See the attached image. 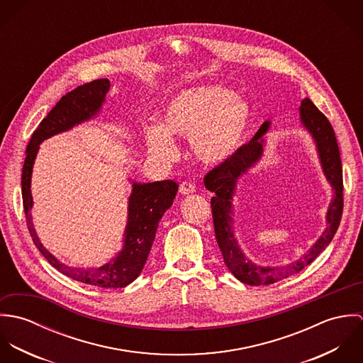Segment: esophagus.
Segmentation results:
<instances>
[{
	"instance_id": "obj_1",
	"label": "esophagus",
	"mask_w": 363,
	"mask_h": 363,
	"mask_svg": "<svg viewBox=\"0 0 363 363\" xmlns=\"http://www.w3.org/2000/svg\"><path fill=\"white\" fill-rule=\"evenodd\" d=\"M179 191H180L182 194H184V196L193 194V193L196 191V186H194L191 182H182Z\"/></svg>"
}]
</instances>
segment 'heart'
<instances>
[{"label": "heart", "instance_id": "b5f03b06", "mask_svg": "<svg viewBox=\"0 0 363 363\" xmlns=\"http://www.w3.org/2000/svg\"><path fill=\"white\" fill-rule=\"evenodd\" d=\"M250 121V106L232 91L220 86L193 88L167 102L160 125L145 128V144L150 154L170 160L176 155L172 137L190 138L194 156L204 164L218 166L239 151Z\"/></svg>", "mask_w": 363, "mask_h": 363}]
</instances>
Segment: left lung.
<instances>
[{
	"label": "left lung",
	"mask_w": 363,
	"mask_h": 363,
	"mask_svg": "<svg viewBox=\"0 0 363 363\" xmlns=\"http://www.w3.org/2000/svg\"><path fill=\"white\" fill-rule=\"evenodd\" d=\"M301 121L314 138L323 172L334 189V199L327 211V228L318 240L301 259L279 267H261L247 259L240 250L233 235L232 200L238 180L257 163L264 152L262 135L269 128V121L262 123L256 135L239 151L222 164H218L204 177L206 189L215 193L211 199L213 229L218 246L222 252L223 261L229 271L243 284L247 285H269L298 274L308 267L333 240L342 216V164L337 138L328 118L314 106L309 98L301 104Z\"/></svg>",
	"instance_id": "obj_1"
}]
</instances>
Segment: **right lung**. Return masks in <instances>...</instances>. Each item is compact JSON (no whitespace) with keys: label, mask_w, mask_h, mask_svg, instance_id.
I'll use <instances>...</instances> for the list:
<instances>
[{"label":"right lung","mask_w":363,"mask_h":363,"mask_svg":"<svg viewBox=\"0 0 363 363\" xmlns=\"http://www.w3.org/2000/svg\"><path fill=\"white\" fill-rule=\"evenodd\" d=\"M108 88L110 81L106 78L84 84L64 95L42 120L26 147V157L22 169V200L32 240L57 271L82 284L99 288H124L141 274L147 262L155 239L157 223L176 197L179 189L176 182L133 183V191L128 199V219L124 232L123 250L99 268L84 269L60 262L40 243L30 215V209L33 207L30 179L39 144L96 116L104 104Z\"/></svg>","instance_id":"1"}]
</instances>
